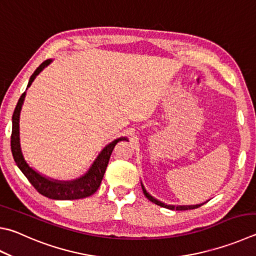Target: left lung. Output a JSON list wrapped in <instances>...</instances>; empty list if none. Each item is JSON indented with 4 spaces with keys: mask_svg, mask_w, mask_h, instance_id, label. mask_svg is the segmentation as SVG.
<instances>
[{
    "mask_svg": "<svg viewBox=\"0 0 256 256\" xmlns=\"http://www.w3.org/2000/svg\"><path fill=\"white\" fill-rule=\"evenodd\" d=\"M141 186H142V190H143L144 196H146V197L148 199V200L152 202H154L156 205H158V206L168 208V209H171V210H188V209H194V208H198V207H200V206L204 205V204H199V205H190V206H174V205H166V204L161 202L158 200V199H156L154 197H152L151 194L146 192V188H144V186H143L142 184H141Z\"/></svg>",
    "mask_w": 256,
    "mask_h": 256,
    "instance_id": "obj_1",
    "label": "left lung"
}]
</instances>
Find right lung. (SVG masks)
<instances>
[{
    "label": "right lung",
    "mask_w": 256,
    "mask_h": 256,
    "mask_svg": "<svg viewBox=\"0 0 256 256\" xmlns=\"http://www.w3.org/2000/svg\"><path fill=\"white\" fill-rule=\"evenodd\" d=\"M51 62H52L51 59L46 60V62H44L36 69V72L32 74V76L30 77L26 88H29L31 86L32 82L34 80V78L38 76ZM24 97L26 92H23L20 100H18L16 106L14 113H13L12 116L11 150L18 169H20L23 174L26 176L31 184L34 186L41 194H44V197L56 199V200H74V199H82L92 196V194L100 188V182L102 180H103V176L105 174V170L108 168L110 154H112L115 146L120 141H128V138H120L118 140L110 143L108 146H106L103 150H102L98 156L96 158L95 161L92 162L90 170H88L85 174L82 176L80 178L72 181H60L47 178V176L36 172L34 169H32L31 166L26 164L24 156H23V153L21 151L20 124H18V122H20V112L23 102H24Z\"/></svg>",
    "instance_id": "1"
}]
</instances>
